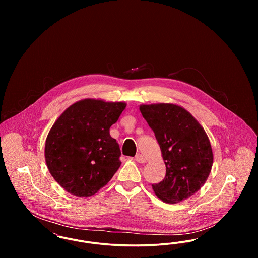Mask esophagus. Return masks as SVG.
<instances>
[{"instance_id": "esophagus-1", "label": "esophagus", "mask_w": 258, "mask_h": 258, "mask_svg": "<svg viewBox=\"0 0 258 258\" xmlns=\"http://www.w3.org/2000/svg\"><path fill=\"white\" fill-rule=\"evenodd\" d=\"M135 160H136L137 162H139V163H144V162H146V159H145L141 154H137V155L135 156Z\"/></svg>"}]
</instances>
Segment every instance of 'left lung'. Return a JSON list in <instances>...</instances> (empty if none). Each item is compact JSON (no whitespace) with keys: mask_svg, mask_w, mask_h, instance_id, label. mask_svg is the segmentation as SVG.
Instances as JSON below:
<instances>
[{"mask_svg":"<svg viewBox=\"0 0 258 258\" xmlns=\"http://www.w3.org/2000/svg\"><path fill=\"white\" fill-rule=\"evenodd\" d=\"M139 110L155 133L166 166L164 179L152 184L155 195L169 204L194 196L207 181L214 160L206 132L174 103L141 104Z\"/></svg>","mask_w":258,"mask_h":258,"instance_id":"1","label":"left lung"}]
</instances>
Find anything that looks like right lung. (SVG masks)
Masks as SVG:
<instances>
[{
	"mask_svg": "<svg viewBox=\"0 0 258 258\" xmlns=\"http://www.w3.org/2000/svg\"><path fill=\"white\" fill-rule=\"evenodd\" d=\"M125 106L122 101L84 98L68 107L52 125L45 141V161L66 191L92 197L119 169L121 151L109 130Z\"/></svg>",
	"mask_w": 258,
	"mask_h": 258,
	"instance_id": "1",
	"label": "right lung"
}]
</instances>
